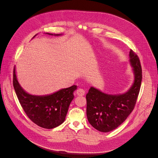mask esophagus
Wrapping results in <instances>:
<instances>
[{"instance_id": "esophagus-1", "label": "esophagus", "mask_w": 158, "mask_h": 158, "mask_svg": "<svg viewBox=\"0 0 158 158\" xmlns=\"http://www.w3.org/2000/svg\"><path fill=\"white\" fill-rule=\"evenodd\" d=\"M77 96H84L85 94V91L83 89L79 88L77 90Z\"/></svg>"}]
</instances>
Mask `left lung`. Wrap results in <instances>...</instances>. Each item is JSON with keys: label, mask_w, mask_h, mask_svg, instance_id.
Segmentation results:
<instances>
[{"label": "left lung", "mask_w": 158, "mask_h": 158, "mask_svg": "<svg viewBox=\"0 0 158 158\" xmlns=\"http://www.w3.org/2000/svg\"><path fill=\"white\" fill-rule=\"evenodd\" d=\"M129 62L134 82L123 94H110L93 86L86 94V114L89 123L98 131L108 132L120 126L134 108L142 81V68L137 55L131 50Z\"/></svg>", "instance_id": "8db88e82"}]
</instances>
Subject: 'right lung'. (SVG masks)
I'll use <instances>...</instances> for the list:
<instances>
[{
	"instance_id": "1",
	"label": "right lung",
	"mask_w": 158,
	"mask_h": 158,
	"mask_svg": "<svg viewBox=\"0 0 158 158\" xmlns=\"http://www.w3.org/2000/svg\"><path fill=\"white\" fill-rule=\"evenodd\" d=\"M46 34L54 36L62 35ZM13 85L19 103L27 117L37 125L47 129L58 127L65 121L69 105L74 98V92L77 89V85H74L50 94H31L21 86L15 67L13 71Z\"/></svg>"
}]
</instances>
